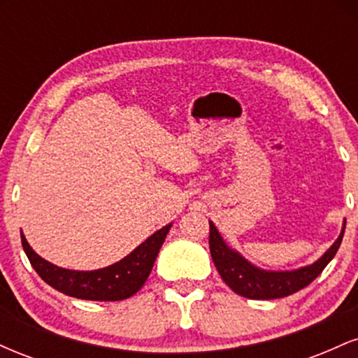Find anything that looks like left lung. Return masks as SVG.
<instances>
[{
	"instance_id": "obj_1",
	"label": "left lung",
	"mask_w": 358,
	"mask_h": 358,
	"mask_svg": "<svg viewBox=\"0 0 358 358\" xmlns=\"http://www.w3.org/2000/svg\"><path fill=\"white\" fill-rule=\"evenodd\" d=\"M210 224V236H208V245H210L212 261L219 271L220 278L224 279L234 293L249 299H276L285 298L289 294L296 293L315 281L322 274V271L327 268L328 262L335 257L336 250L342 244L345 224L343 220L342 232L338 239L334 242L330 249L323 254L318 261L313 264L305 266L294 271H264L259 269L257 266L250 264L248 259L241 256L237 250H234L225 244L222 236L217 231V227Z\"/></svg>"
}]
</instances>
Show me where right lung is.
I'll use <instances>...</instances> for the list:
<instances>
[{
	"label": "right lung",
	"mask_w": 358,
	"mask_h": 358,
	"mask_svg": "<svg viewBox=\"0 0 358 358\" xmlns=\"http://www.w3.org/2000/svg\"><path fill=\"white\" fill-rule=\"evenodd\" d=\"M171 224L156 231L116 264L96 271L64 269L40 257L22 234V245L30 264L47 285L60 293L90 301H121L141 289L162 249Z\"/></svg>",
	"instance_id": "1"
}]
</instances>
